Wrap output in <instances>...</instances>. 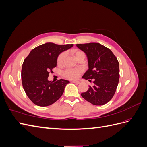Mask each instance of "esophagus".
Masks as SVG:
<instances>
[{
	"label": "esophagus",
	"instance_id": "34e87169",
	"mask_svg": "<svg viewBox=\"0 0 147 147\" xmlns=\"http://www.w3.org/2000/svg\"><path fill=\"white\" fill-rule=\"evenodd\" d=\"M71 82L72 83H74L75 84H79L80 83V82L78 81H75V80H71Z\"/></svg>",
	"mask_w": 147,
	"mask_h": 147
}]
</instances>
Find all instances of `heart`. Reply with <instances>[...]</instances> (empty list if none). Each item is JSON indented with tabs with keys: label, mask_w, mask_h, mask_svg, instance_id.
I'll return each mask as SVG.
<instances>
[{
	"label": "heart",
	"mask_w": 147,
	"mask_h": 147,
	"mask_svg": "<svg viewBox=\"0 0 147 147\" xmlns=\"http://www.w3.org/2000/svg\"><path fill=\"white\" fill-rule=\"evenodd\" d=\"M75 57H77L82 55H84V53L80 50H76L74 52ZM66 57V53L65 51L62 52L59 55L57 58V64L58 65H62L64 63V61ZM83 72L81 69H67L63 72V76L69 79H77L79 77L80 75Z\"/></svg>",
	"instance_id": "obj_1"
}]
</instances>
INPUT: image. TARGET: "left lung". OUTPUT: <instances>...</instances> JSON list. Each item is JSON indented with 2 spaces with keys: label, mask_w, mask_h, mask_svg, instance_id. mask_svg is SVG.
I'll use <instances>...</instances> for the list:
<instances>
[{
  "label": "left lung",
  "mask_w": 147,
  "mask_h": 147,
  "mask_svg": "<svg viewBox=\"0 0 147 147\" xmlns=\"http://www.w3.org/2000/svg\"><path fill=\"white\" fill-rule=\"evenodd\" d=\"M86 53L89 69L83 78L94 85L89 86L86 92L81 94L83 98L95 105H102L112 99L119 79V63L109 48L98 43L77 44Z\"/></svg>",
  "instance_id": "left-lung-1"
}]
</instances>
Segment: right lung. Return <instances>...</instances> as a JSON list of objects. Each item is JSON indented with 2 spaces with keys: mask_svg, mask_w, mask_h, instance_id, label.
I'll use <instances>...</instances> for the list:
<instances>
[{
  "mask_svg": "<svg viewBox=\"0 0 147 147\" xmlns=\"http://www.w3.org/2000/svg\"><path fill=\"white\" fill-rule=\"evenodd\" d=\"M73 46L46 43L34 48L25 58L21 70L22 84L26 95L34 104L50 105L63 95L69 81L60 79L53 82L48 81V77L56 67L58 55Z\"/></svg>",
  "mask_w": 147,
  "mask_h": 147,
  "instance_id": "right-lung-1",
  "label": "right lung"
}]
</instances>
